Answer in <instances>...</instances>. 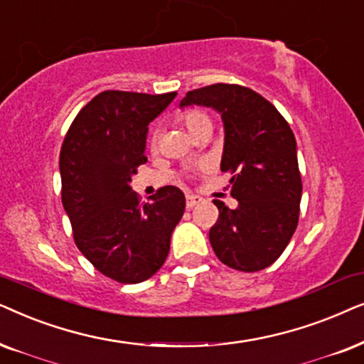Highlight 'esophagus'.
Here are the masks:
<instances>
[{"label":"esophagus","mask_w":364,"mask_h":364,"mask_svg":"<svg viewBox=\"0 0 364 364\" xmlns=\"http://www.w3.org/2000/svg\"><path fill=\"white\" fill-rule=\"evenodd\" d=\"M201 198L196 195H186V208H195L196 205H200Z\"/></svg>","instance_id":"34e87169"}]
</instances>
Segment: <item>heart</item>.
<instances>
[{
    "label": "heart",
    "mask_w": 364,
    "mask_h": 364,
    "mask_svg": "<svg viewBox=\"0 0 364 364\" xmlns=\"http://www.w3.org/2000/svg\"><path fill=\"white\" fill-rule=\"evenodd\" d=\"M179 121H181L183 124L186 126L188 132H190L193 136H196V134L200 133H205V132H210L213 129V119L210 118V114L205 113V111L201 109H186L183 111V113H179ZM158 132L156 129H153L151 133H149V138H148V146L149 149H156L158 146Z\"/></svg>",
    "instance_id": "heart-1"
}]
</instances>
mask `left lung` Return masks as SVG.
Returning <instances> with one entry per match:
<instances>
[{
	"label": "left lung",
	"instance_id": "left-lung-1",
	"mask_svg": "<svg viewBox=\"0 0 364 364\" xmlns=\"http://www.w3.org/2000/svg\"><path fill=\"white\" fill-rule=\"evenodd\" d=\"M190 105L221 113V171L231 173V196L238 200L236 210L215 200L220 216L210 230L213 251L232 269L268 268L298 226L303 183L291 128L268 100L246 86L216 83L188 91L181 106Z\"/></svg>",
	"mask_w": 364,
	"mask_h": 364
}]
</instances>
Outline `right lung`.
Masks as SVG:
<instances>
[{
  "label": "right lung",
  "mask_w": 364,
  "mask_h": 364,
  "mask_svg": "<svg viewBox=\"0 0 364 364\" xmlns=\"http://www.w3.org/2000/svg\"><path fill=\"white\" fill-rule=\"evenodd\" d=\"M174 96L103 91L81 108L63 141L61 201L73 238L100 273L118 283H141L161 268L185 213L176 186L159 188L148 203L129 186L148 159V124Z\"/></svg>",
  "instance_id": "right-lung-1"
}]
</instances>
